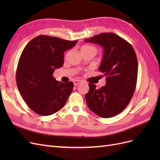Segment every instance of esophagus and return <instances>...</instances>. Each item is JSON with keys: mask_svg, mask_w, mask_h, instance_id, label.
I'll return each mask as SVG.
<instances>
[{"mask_svg": "<svg viewBox=\"0 0 160 160\" xmlns=\"http://www.w3.org/2000/svg\"><path fill=\"white\" fill-rule=\"evenodd\" d=\"M82 83V81H81V80H75V81H73V83H74V85H75V86L78 85L79 84H80V83Z\"/></svg>", "mask_w": 160, "mask_h": 160, "instance_id": "1", "label": "esophagus"}]
</instances>
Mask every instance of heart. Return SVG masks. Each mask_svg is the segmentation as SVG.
<instances>
[{
    "instance_id": "obj_1",
    "label": "heart",
    "mask_w": 160,
    "mask_h": 160,
    "mask_svg": "<svg viewBox=\"0 0 160 160\" xmlns=\"http://www.w3.org/2000/svg\"><path fill=\"white\" fill-rule=\"evenodd\" d=\"M95 51L96 52V49L91 45H83L81 48V52H85V51Z\"/></svg>"
}]
</instances>
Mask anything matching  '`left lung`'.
<instances>
[{"label":"left lung","mask_w":160,"mask_h":160,"mask_svg":"<svg viewBox=\"0 0 160 160\" xmlns=\"http://www.w3.org/2000/svg\"><path fill=\"white\" fill-rule=\"evenodd\" d=\"M103 48L99 71L106 76V85L97 89L89 83L85 99L90 110L103 118L120 113L130 102L138 78V59L132 45L112 32H103L85 39Z\"/></svg>","instance_id":"left-lung-1"}]
</instances>
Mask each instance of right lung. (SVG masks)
Listing matches in <instances>:
<instances>
[{
	"instance_id": "1",
	"label": "right lung",
	"mask_w": 160,
	"mask_h": 160,
	"mask_svg": "<svg viewBox=\"0 0 160 160\" xmlns=\"http://www.w3.org/2000/svg\"><path fill=\"white\" fill-rule=\"evenodd\" d=\"M77 42L39 35L23 49L17 65V85L23 100L37 114L50 115L65 105L73 83H62L52 74L63 65L64 52Z\"/></svg>"
}]
</instances>
